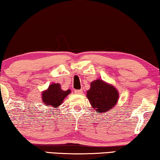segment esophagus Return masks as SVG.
Here are the masks:
<instances>
[{
	"mask_svg": "<svg viewBox=\"0 0 160 160\" xmlns=\"http://www.w3.org/2000/svg\"><path fill=\"white\" fill-rule=\"evenodd\" d=\"M74 93L76 94H82L83 93V90L80 89V90H75Z\"/></svg>",
	"mask_w": 160,
	"mask_h": 160,
	"instance_id": "esophagus-1",
	"label": "esophagus"
}]
</instances>
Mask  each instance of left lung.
<instances>
[{
	"instance_id": "left-lung-1",
	"label": "left lung",
	"mask_w": 160,
	"mask_h": 160,
	"mask_svg": "<svg viewBox=\"0 0 160 160\" xmlns=\"http://www.w3.org/2000/svg\"><path fill=\"white\" fill-rule=\"evenodd\" d=\"M87 97L97 112L104 113L116 105L119 92L112 84L97 79L91 82L90 89L87 92Z\"/></svg>"
}]
</instances>
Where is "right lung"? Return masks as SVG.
<instances>
[{"instance_id": "obj_1", "label": "right lung", "mask_w": 160, "mask_h": 160, "mask_svg": "<svg viewBox=\"0 0 160 160\" xmlns=\"http://www.w3.org/2000/svg\"><path fill=\"white\" fill-rule=\"evenodd\" d=\"M71 89L66 91L62 90L61 84L58 83L51 84L46 90L42 92V101L46 106H50L55 108L60 107L62 105L65 98L71 94Z\"/></svg>"}]
</instances>
